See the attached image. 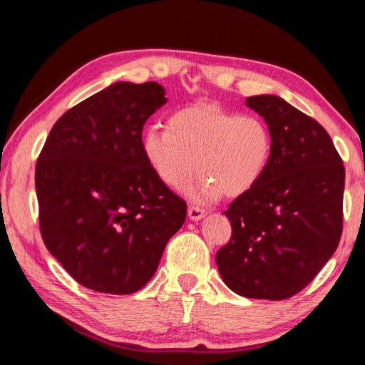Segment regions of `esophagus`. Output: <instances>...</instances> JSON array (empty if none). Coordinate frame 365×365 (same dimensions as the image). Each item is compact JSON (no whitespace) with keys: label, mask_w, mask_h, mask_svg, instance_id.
Segmentation results:
<instances>
[{"label":"esophagus","mask_w":365,"mask_h":365,"mask_svg":"<svg viewBox=\"0 0 365 365\" xmlns=\"http://www.w3.org/2000/svg\"><path fill=\"white\" fill-rule=\"evenodd\" d=\"M205 215H207V212L204 210V208H200L197 205H190L188 207V216H190V220H192V221L202 220Z\"/></svg>","instance_id":"esophagus-1"}]
</instances>
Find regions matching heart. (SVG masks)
<instances>
[{"label":"heart","instance_id":"b5f03b06","mask_svg":"<svg viewBox=\"0 0 365 365\" xmlns=\"http://www.w3.org/2000/svg\"><path fill=\"white\" fill-rule=\"evenodd\" d=\"M143 150L166 187L178 190L195 174L204 175L191 195L215 200L238 197L259 183L273 153V135L257 115L199 103L170 114L168 128L144 133Z\"/></svg>","mask_w":365,"mask_h":365}]
</instances>
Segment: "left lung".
I'll return each instance as SVG.
<instances>
[{"mask_svg": "<svg viewBox=\"0 0 365 365\" xmlns=\"http://www.w3.org/2000/svg\"><path fill=\"white\" fill-rule=\"evenodd\" d=\"M246 105L268 123L273 153L259 183L222 212L232 237L216 252V265L242 297L287 299L337 250L345 168L328 131L285 100L255 96Z\"/></svg>", "mask_w": 365, "mask_h": 365, "instance_id": "obj_1", "label": "left lung"}]
</instances>
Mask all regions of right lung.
<instances>
[{
    "label": "right lung",
    "mask_w": 365,
    "mask_h": 365,
    "mask_svg": "<svg viewBox=\"0 0 365 365\" xmlns=\"http://www.w3.org/2000/svg\"><path fill=\"white\" fill-rule=\"evenodd\" d=\"M165 103L158 83H115L61 115L37 158L43 243L91 290L143 289L187 218L143 150L144 123Z\"/></svg>",
    "instance_id": "add662e5"
}]
</instances>
